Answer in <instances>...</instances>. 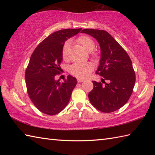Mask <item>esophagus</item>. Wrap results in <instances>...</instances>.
Returning a JSON list of instances; mask_svg holds the SVG:
<instances>
[{"label":"esophagus","instance_id":"obj_1","mask_svg":"<svg viewBox=\"0 0 155 155\" xmlns=\"http://www.w3.org/2000/svg\"><path fill=\"white\" fill-rule=\"evenodd\" d=\"M84 80L82 79V78H77V81L78 83H81V82H83Z\"/></svg>","mask_w":155,"mask_h":155}]
</instances>
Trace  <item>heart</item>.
Returning a JSON list of instances; mask_svg holds the SVG:
<instances>
[{
    "instance_id": "heart-1",
    "label": "heart",
    "mask_w": 155,
    "mask_h": 155,
    "mask_svg": "<svg viewBox=\"0 0 155 155\" xmlns=\"http://www.w3.org/2000/svg\"><path fill=\"white\" fill-rule=\"evenodd\" d=\"M78 44L81 45L83 48L88 52H91L93 50L95 47V43L94 41L91 37L88 36H81L77 40ZM71 42L70 41H67L64 42L63 47L62 48V57L63 59L66 60L68 58L69 50H70ZM92 57L96 58L98 57V54L96 52H93L92 54ZM93 70V66L91 63H74L72 64L69 68V72L71 73L80 78H84L87 77L89 74L90 72Z\"/></svg>"
}]
</instances>
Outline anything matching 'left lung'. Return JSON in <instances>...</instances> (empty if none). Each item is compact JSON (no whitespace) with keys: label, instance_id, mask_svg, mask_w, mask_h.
I'll use <instances>...</instances> for the list:
<instances>
[{"label":"left lung","instance_id":"8db88e82","mask_svg":"<svg viewBox=\"0 0 155 155\" xmlns=\"http://www.w3.org/2000/svg\"><path fill=\"white\" fill-rule=\"evenodd\" d=\"M81 32L96 38L100 45L101 58L96 72L101 82L93 81L88 94L91 103L97 110L109 113L127 103L135 84L136 76L129 56L119 43L104 30L83 29Z\"/></svg>","mask_w":155,"mask_h":155}]
</instances>
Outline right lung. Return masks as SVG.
<instances>
[{"instance_id":"1","label":"right lung","mask_w":155,"mask_h":155,"mask_svg":"<svg viewBox=\"0 0 155 155\" xmlns=\"http://www.w3.org/2000/svg\"><path fill=\"white\" fill-rule=\"evenodd\" d=\"M82 28L56 31L44 39L31 57L25 71L27 93L35 106L42 113L54 115L67 107L76 78L68 75L63 83L56 81L62 72V48L65 41L78 34Z\"/></svg>"}]
</instances>
